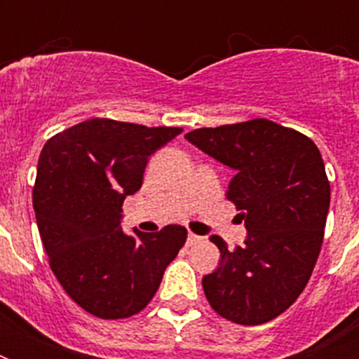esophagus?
Instances as JSON below:
<instances>
[{"label":"esophagus","mask_w":359,"mask_h":359,"mask_svg":"<svg viewBox=\"0 0 359 359\" xmlns=\"http://www.w3.org/2000/svg\"><path fill=\"white\" fill-rule=\"evenodd\" d=\"M201 240H203V236L194 235V233H188V238H186V244H188V245H196V244H199Z\"/></svg>","instance_id":"34e87169"}]
</instances>
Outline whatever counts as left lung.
Masks as SVG:
<instances>
[{"mask_svg":"<svg viewBox=\"0 0 359 359\" xmlns=\"http://www.w3.org/2000/svg\"><path fill=\"white\" fill-rule=\"evenodd\" d=\"M235 171L227 199L240 210L248 238L227 250L203 278L208 304L244 326L287 311L306 289L320 253L330 208V182L317 145L307 135L268 119H253L184 135Z\"/></svg>","mask_w":359,"mask_h":359,"instance_id":"1","label":"left lung"}]
</instances>
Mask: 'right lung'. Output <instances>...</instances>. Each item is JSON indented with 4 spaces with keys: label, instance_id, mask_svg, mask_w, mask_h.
Returning <instances> with one entry per match:
<instances>
[{
    "label": "right lung",
    "instance_id": "1",
    "mask_svg": "<svg viewBox=\"0 0 359 359\" xmlns=\"http://www.w3.org/2000/svg\"><path fill=\"white\" fill-rule=\"evenodd\" d=\"M182 128L89 119L42 149L33 188L36 225L67 294L98 318H126L156 294L186 229L126 235L123 203L143 184L149 158Z\"/></svg>",
    "mask_w": 359,
    "mask_h": 359
}]
</instances>
